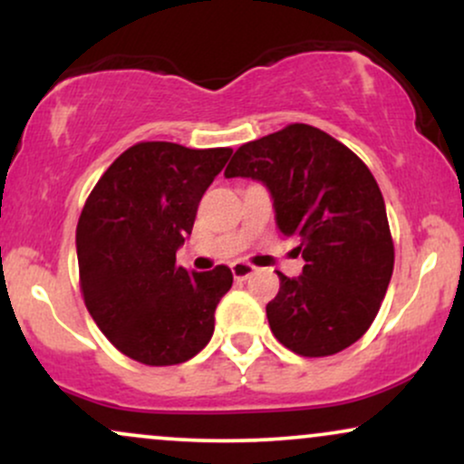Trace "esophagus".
I'll return each instance as SVG.
<instances>
[{"label": "esophagus", "instance_id": "1", "mask_svg": "<svg viewBox=\"0 0 464 464\" xmlns=\"http://www.w3.org/2000/svg\"><path fill=\"white\" fill-rule=\"evenodd\" d=\"M231 273L236 279H248L250 275L255 273V266H250L246 262H233L231 264Z\"/></svg>", "mask_w": 464, "mask_h": 464}]
</instances>
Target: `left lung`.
<instances>
[{"instance_id": "left-lung-1", "label": "left lung", "mask_w": 464, "mask_h": 464, "mask_svg": "<svg viewBox=\"0 0 464 464\" xmlns=\"http://www.w3.org/2000/svg\"><path fill=\"white\" fill-rule=\"evenodd\" d=\"M225 177L259 180L279 231L301 242L303 273H276L279 292L266 305L275 338L305 358L351 347L375 321L395 264L371 169L327 132L290 124L239 146Z\"/></svg>"}]
</instances>
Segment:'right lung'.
<instances>
[{"mask_svg":"<svg viewBox=\"0 0 464 464\" xmlns=\"http://www.w3.org/2000/svg\"><path fill=\"white\" fill-rule=\"evenodd\" d=\"M231 148L143 141L121 152L84 202L76 228L80 290L117 349L148 366L180 364L214 335L231 268L188 273L177 250Z\"/></svg>","mask_w":464,"mask_h":464,"instance_id":"right-lung-1","label":"right lung"}]
</instances>
